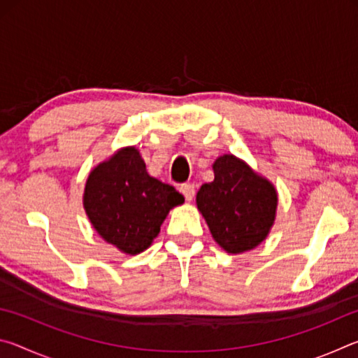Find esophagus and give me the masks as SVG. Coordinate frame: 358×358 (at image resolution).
<instances>
[{
	"label": "esophagus",
	"instance_id": "obj_1",
	"mask_svg": "<svg viewBox=\"0 0 358 358\" xmlns=\"http://www.w3.org/2000/svg\"><path fill=\"white\" fill-rule=\"evenodd\" d=\"M180 191L183 192L186 201H192L194 194H196V186H194L192 183H183L180 186Z\"/></svg>",
	"mask_w": 358,
	"mask_h": 358
}]
</instances>
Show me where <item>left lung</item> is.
<instances>
[{
  "mask_svg": "<svg viewBox=\"0 0 358 358\" xmlns=\"http://www.w3.org/2000/svg\"><path fill=\"white\" fill-rule=\"evenodd\" d=\"M213 171L215 180L197 192V208L216 243L227 252L252 250L273 226L275 187L234 155L217 157Z\"/></svg>",
  "mask_w": 358,
  "mask_h": 358,
  "instance_id": "left-lung-1",
  "label": "left lung"
}]
</instances>
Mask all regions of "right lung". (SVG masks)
<instances>
[{
  "label": "right lung",
  "mask_w": 358,
  "mask_h": 358,
  "mask_svg": "<svg viewBox=\"0 0 358 358\" xmlns=\"http://www.w3.org/2000/svg\"><path fill=\"white\" fill-rule=\"evenodd\" d=\"M185 197L173 186L150 177L134 147L123 148L90 173L83 207L107 243L126 254L147 250L169 210Z\"/></svg>",
  "instance_id": "1"
}]
</instances>
